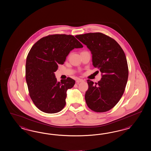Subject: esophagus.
<instances>
[{"instance_id": "34e87169", "label": "esophagus", "mask_w": 151, "mask_h": 151, "mask_svg": "<svg viewBox=\"0 0 151 151\" xmlns=\"http://www.w3.org/2000/svg\"><path fill=\"white\" fill-rule=\"evenodd\" d=\"M83 80H82V79H81V78H78L77 80H76V82L78 83H80V82H83Z\"/></svg>"}]
</instances>
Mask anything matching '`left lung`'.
I'll return each mask as SVG.
<instances>
[{"instance_id":"1","label":"left lung","mask_w":151,"mask_h":151,"mask_svg":"<svg viewBox=\"0 0 151 151\" xmlns=\"http://www.w3.org/2000/svg\"><path fill=\"white\" fill-rule=\"evenodd\" d=\"M91 52L93 66L99 69L102 78L94 83L87 80L85 99L87 106L97 112L112 109L124 94L128 68L124 50L112 38L101 32L76 35Z\"/></svg>"}]
</instances>
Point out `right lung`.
Wrapping results in <instances>:
<instances>
[{
  "label": "right lung",
  "instance_id": "obj_1",
  "mask_svg": "<svg viewBox=\"0 0 151 151\" xmlns=\"http://www.w3.org/2000/svg\"><path fill=\"white\" fill-rule=\"evenodd\" d=\"M82 47L73 36L65 34L44 37L32 46L27 58L25 78L30 98L41 111L55 114L64 109L67 90L75 81L68 78L58 82L54 73L71 51Z\"/></svg>",
  "mask_w": 151,
  "mask_h": 151
}]
</instances>
